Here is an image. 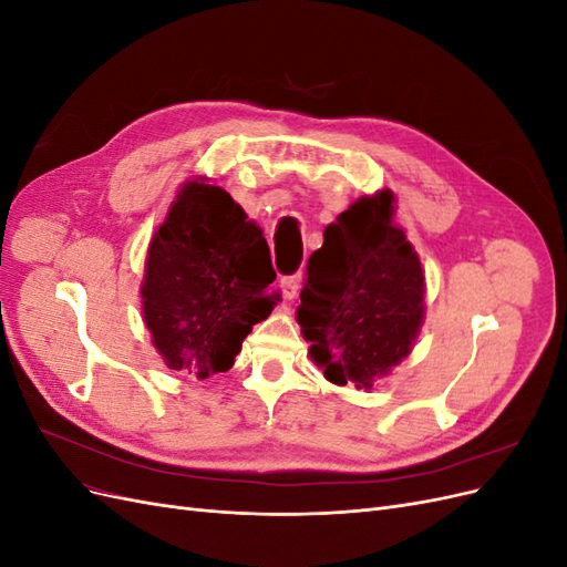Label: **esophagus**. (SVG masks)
Instances as JSON below:
<instances>
[{
    "label": "esophagus",
    "instance_id": "34e87169",
    "mask_svg": "<svg viewBox=\"0 0 567 567\" xmlns=\"http://www.w3.org/2000/svg\"><path fill=\"white\" fill-rule=\"evenodd\" d=\"M298 286H300V277L293 274V277H281L279 281V293L284 300H293L298 293Z\"/></svg>",
    "mask_w": 567,
    "mask_h": 567
}]
</instances>
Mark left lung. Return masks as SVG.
Returning a JSON list of instances; mask_svg holds the SVG:
<instances>
[{
    "instance_id": "obj_1",
    "label": "left lung",
    "mask_w": 567,
    "mask_h": 567,
    "mask_svg": "<svg viewBox=\"0 0 567 567\" xmlns=\"http://www.w3.org/2000/svg\"><path fill=\"white\" fill-rule=\"evenodd\" d=\"M394 194L357 198L323 229L296 319L326 381L371 390L402 364L425 319L419 252L392 221Z\"/></svg>"
}]
</instances>
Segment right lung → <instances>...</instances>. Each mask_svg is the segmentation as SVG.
I'll return each mask as SVG.
<instances>
[{
  "label": "right lung",
  "mask_w": 567,
  "mask_h": 567,
  "mask_svg": "<svg viewBox=\"0 0 567 567\" xmlns=\"http://www.w3.org/2000/svg\"><path fill=\"white\" fill-rule=\"evenodd\" d=\"M277 279L262 229L210 177L179 186L153 234L142 293L151 342L167 369L229 371L244 338L269 317Z\"/></svg>",
  "instance_id": "obj_1"
}]
</instances>
